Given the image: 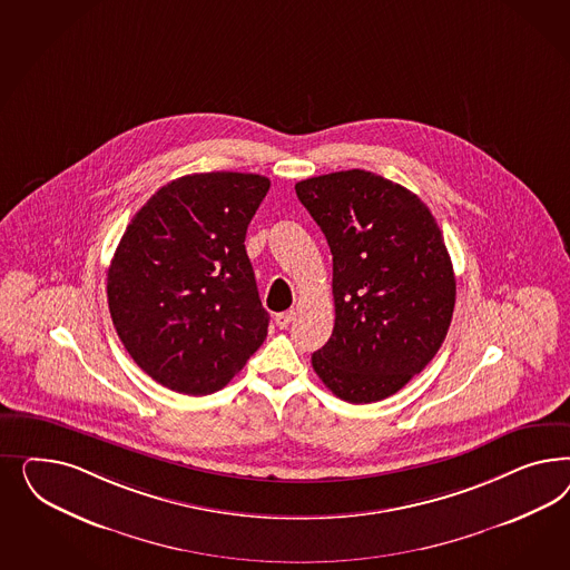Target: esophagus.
Instances as JSON below:
<instances>
[{"mask_svg":"<svg viewBox=\"0 0 570 570\" xmlns=\"http://www.w3.org/2000/svg\"><path fill=\"white\" fill-rule=\"evenodd\" d=\"M294 320V311H282V313H276V324L277 328H288L291 326V322Z\"/></svg>","mask_w":570,"mask_h":570,"instance_id":"1","label":"esophagus"}]
</instances>
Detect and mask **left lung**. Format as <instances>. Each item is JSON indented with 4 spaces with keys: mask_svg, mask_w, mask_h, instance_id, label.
I'll return each instance as SVG.
<instances>
[{
    "mask_svg": "<svg viewBox=\"0 0 570 570\" xmlns=\"http://www.w3.org/2000/svg\"><path fill=\"white\" fill-rule=\"evenodd\" d=\"M294 190L332 253L336 320L313 370L348 403L391 397L448 336L455 276L443 234L415 194L376 173H328Z\"/></svg>",
    "mask_w": 570,
    "mask_h": 570,
    "instance_id": "1",
    "label": "left lung"
}]
</instances>
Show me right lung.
Returning <instances> with one entry per match:
<instances>
[{"mask_svg":"<svg viewBox=\"0 0 570 570\" xmlns=\"http://www.w3.org/2000/svg\"><path fill=\"white\" fill-rule=\"evenodd\" d=\"M269 190L255 173H194L127 225L108 267V309L127 353L184 395L224 389L263 345L269 315L246 227Z\"/></svg>","mask_w":570,"mask_h":570,"instance_id":"1","label":"right lung"}]
</instances>
